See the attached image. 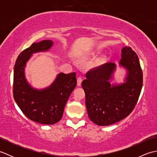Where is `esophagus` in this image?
Instances as JSON below:
<instances>
[{"label": "esophagus", "instance_id": "34e87169", "mask_svg": "<svg viewBox=\"0 0 157 157\" xmlns=\"http://www.w3.org/2000/svg\"><path fill=\"white\" fill-rule=\"evenodd\" d=\"M82 78L81 77H79L78 79H77V84H78V86H80L82 84Z\"/></svg>", "mask_w": 157, "mask_h": 157}]
</instances>
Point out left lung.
Segmentation results:
<instances>
[{
	"mask_svg": "<svg viewBox=\"0 0 157 157\" xmlns=\"http://www.w3.org/2000/svg\"><path fill=\"white\" fill-rule=\"evenodd\" d=\"M121 56L119 64L126 69L122 84H111L116 70L115 63H106L90 70L82 83L89 118L100 126L112 125L128 117L140 94L143 75L138 55L125 46Z\"/></svg>",
	"mask_w": 157,
	"mask_h": 157,
	"instance_id": "8db88e82",
	"label": "left lung"
}]
</instances>
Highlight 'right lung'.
I'll use <instances>...</instances> for the list:
<instances>
[{
	"label": "right lung",
	"instance_id": "add662e5",
	"mask_svg": "<svg viewBox=\"0 0 157 157\" xmlns=\"http://www.w3.org/2000/svg\"><path fill=\"white\" fill-rule=\"evenodd\" d=\"M53 42L45 40L34 42L25 49L16 60L13 75V97L23 114L33 121L52 125L62 118L67 100L77 84L75 72L60 73L47 88L38 90L29 84L25 75V67L33 54L46 52Z\"/></svg>",
	"mask_w": 157,
	"mask_h": 157
}]
</instances>
